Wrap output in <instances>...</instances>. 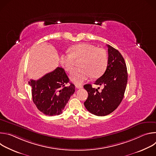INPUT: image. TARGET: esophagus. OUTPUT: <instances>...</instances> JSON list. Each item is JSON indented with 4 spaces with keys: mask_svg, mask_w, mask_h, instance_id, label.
<instances>
[{
    "mask_svg": "<svg viewBox=\"0 0 156 156\" xmlns=\"http://www.w3.org/2000/svg\"><path fill=\"white\" fill-rule=\"evenodd\" d=\"M75 86H76V87L78 88V89H80V88H82V87H83V86H82V85L78 84H75Z\"/></svg>",
    "mask_w": 156,
    "mask_h": 156,
    "instance_id": "esophagus-1",
    "label": "esophagus"
}]
</instances>
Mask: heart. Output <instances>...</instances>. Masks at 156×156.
<instances>
[{
  "mask_svg": "<svg viewBox=\"0 0 156 156\" xmlns=\"http://www.w3.org/2000/svg\"><path fill=\"white\" fill-rule=\"evenodd\" d=\"M81 59L80 66L70 73L71 80L77 84H81L89 78H97L105 72L108 65V55L106 51L98 49L87 43H81L70 48V53L62 54L59 61L66 71L74 67L75 60Z\"/></svg>",
  "mask_w": 156,
  "mask_h": 156,
  "instance_id": "1",
  "label": "heart"
}]
</instances>
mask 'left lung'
<instances>
[{"instance_id": "1", "label": "left lung", "mask_w": 156, "mask_h": 156, "mask_svg": "<svg viewBox=\"0 0 156 156\" xmlns=\"http://www.w3.org/2000/svg\"><path fill=\"white\" fill-rule=\"evenodd\" d=\"M108 48V65L104 73L95 84L103 86L101 92L90 84L84 86L88 97L84 102L86 109L97 116H105L118 107L121 103L128 81L126 65L120 52L110 45Z\"/></svg>"}]
</instances>
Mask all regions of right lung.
Wrapping results in <instances>:
<instances>
[{
  "mask_svg": "<svg viewBox=\"0 0 156 156\" xmlns=\"http://www.w3.org/2000/svg\"><path fill=\"white\" fill-rule=\"evenodd\" d=\"M69 80L61 67H57L37 80H30L28 83L32 87V98L37 109L49 116L62 114L75 91V85L72 83L65 86Z\"/></svg>",
  "mask_w": 156,
  "mask_h": 156,
  "instance_id": "right-lung-1",
  "label": "right lung"
}]
</instances>
